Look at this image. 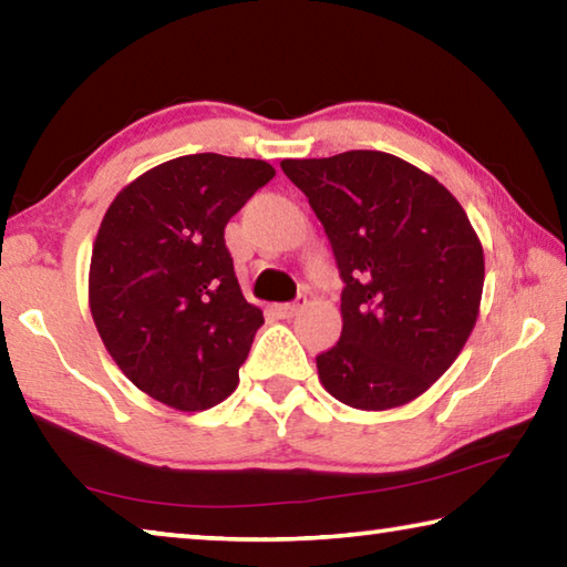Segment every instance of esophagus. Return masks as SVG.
I'll return each instance as SVG.
<instances>
[{"instance_id": "1", "label": "esophagus", "mask_w": 567, "mask_h": 567, "mask_svg": "<svg viewBox=\"0 0 567 567\" xmlns=\"http://www.w3.org/2000/svg\"><path fill=\"white\" fill-rule=\"evenodd\" d=\"M305 305H307V297H305V295H297V300H292V302L275 305V312L280 315V318H292V315L300 312Z\"/></svg>"}]
</instances>
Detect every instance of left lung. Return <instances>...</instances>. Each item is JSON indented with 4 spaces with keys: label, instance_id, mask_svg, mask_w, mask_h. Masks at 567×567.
<instances>
[{
    "label": "left lung",
    "instance_id": "left-lung-1",
    "mask_svg": "<svg viewBox=\"0 0 567 567\" xmlns=\"http://www.w3.org/2000/svg\"><path fill=\"white\" fill-rule=\"evenodd\" d=\"M280 167L324 227L342 277V334L320 382L358 410L420 398L475 328L483 245L457 199L388 152L352 150Z\"/></svg>",
    "mask_w": 567,
    "mask_h": 567
}]
</instances>
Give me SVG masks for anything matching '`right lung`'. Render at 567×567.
Instances as JSON below:
<instances>
[{"instance_id":"1","label":"right lung","mask_w":567,"mask_h":567,"mask_svg":"<svg viewBox=\"0 0 567 567\" xmlns=\"http://www.w3.org/2000/svg\"><path fill=\"white\" fill-rule=\"evenodd\" d=\"M272 177L262 159L203 152L145 172L110 205L90 310L112 360L150 398L197 412L237 388L265 318L239 290L225 227Z\"/></svg>"}]
</instances>
